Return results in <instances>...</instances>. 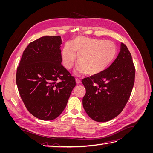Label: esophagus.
<instances>
[{
  "mask_svg": "<svg viewBox=\"0 0 153 153\" xmlns=\"http://www.w3.org/2000/svg\"><path fill=\"white\" fill-rule=\"evenodd\" d=\"M75 81H76V83L77 84H81V80L79 79V78H76Z\"/></svg>",
  "mask_w": 153,
  "mask_h": 153,
  "instance_id": "34e87169",
  "label": "esophagus"
}]
</instances>
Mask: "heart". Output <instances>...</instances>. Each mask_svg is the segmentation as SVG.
<instances>
[{
	"label": "heart",
	"mask_w": 153,
	"mask_h": 153,
	"mask_svg": "<svg viewBox=\"0 0 153 153\" xmlns=\"http://www.w3.org/2000/svg\"><path fill=\"white\" fill-rule=\"evenodd\" d=\"M77 55L76 70L89 75H99L113 62L117 47L111 41L78 36L71 43H66L61 51L64 66L71 68Z\"/></svg>",
	"instance_id": "b5f03b06"
}]
</instances>
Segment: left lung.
<instances>
[{"label":"left lung","instance_id":"8db88e82","mask_svg":"<svg viewBox=\"0 0 153 153\" xmlns=\"http://www.w3.org/2000/svg\"><path fill=\"white\" fill-rule=\"evenodd\" d=\"M135 68L131 55L124 43L114 62L99 75L82 82L86 92L82 100L87 115L97 122H106L121 113L131 95Z\"/></svg>","mask_w":153,"mask_h":153}]
</instances>
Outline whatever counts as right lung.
I'll use <instances>...</instances> for the list:
<instances>
[{
	"label": "right lung",
	"instance_id": "right-lung-1",
	"mask_svg": "<svg viewBox=\"0 0 153 153\" xmlns=\"http://www.w3.org/2000/svg\"><path fill=\"white\" fill-rule=\"evenodd\" d=\"M61 36H43L30 43L17 68L16 82L25 107L44 121L66 108L75 79L62 64Z\"/></svg>",
	"mask_w": 153,
	"mask_h": 153
}]
</instances>
